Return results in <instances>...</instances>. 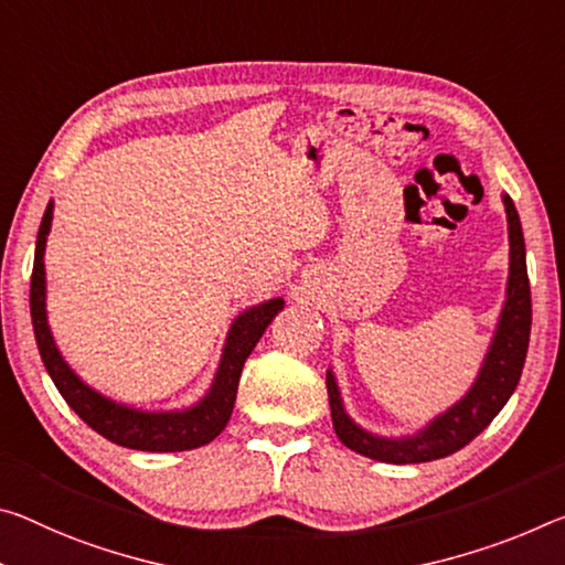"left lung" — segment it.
Wrapping results in <instances>:
<instances>
[{"label": "left lung", "instance_id": "obj_1", "mask_svg": "<svg viewBox=\"0 0 565 565\" xmlns=\"http://www.w3.org/2000/svg\"><path fill=\"white\" fill-rule=\"evenodd\" d=\"M508 213V238H510V279H508V299L500 315V324L492 339L486 364L478 374L472 390L458 405L450 407L437 419H433L423 433L415 437H402V440H387V437H374L356 427L347 417L342 397H339L334 374L327 372V395L331 407V423L334 433L349 450L364 455V458L380 462H429L440 460L447 455L462 450L465 445L476 440L486 429L505 402L518 387L523 374L527 342H531V281H527L525 268V241L521 218L513 201L503 195Z\"/></svg>", "mask_w": 565, "mask_h": 565}]
</instances>
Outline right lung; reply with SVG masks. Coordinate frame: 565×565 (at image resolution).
Masks as SVG:
<instances>
[{"label":"right lung","instance_id":"obj_1","mask_svg":"<svg viewBox=\"0 0 565 565\" xmlns=\"http://www.w3.org/2000/svg\"><path fill=\"white\" fill-rule=\"evenodd\" d=\"M52 223V203L44 211L40 234H38V248H34V268L30 281V311H32V327L34 339H38L40 356L44 362V370L50 372L52 382L60 390V395L73 407L79 419L103 435L105 440L115 445L130 447V450H146V452H181L193 450V447L209 445L211 440L223 433L228 425L231 412H234L236 392L241 370L248 354L266 327L271 324L274 317L284 309V299H268L258 307H250L244 311L234 327L228 331L226 349H223L216 380L209 395H205L199 405L183 412H138L97 395L87 384L77 380V374L70 370L62 360L55 339L50 334L47 315H44V244H47Z\"/></svg>","mask_w":565,"mask_h":565}]
</instances>
